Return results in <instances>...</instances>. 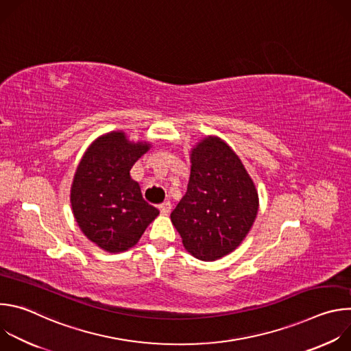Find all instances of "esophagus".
I'll return each instance as SVG.
<instances>
[{"label":"esophagus","instance_id":"34e87169","mask_svg":"<svg viewBox=\"0 0 351 351\" xmlns=\"http://www.w3.org/2000/svg\"><path fill=\"white\" fill-rule=\"evenodd\" d=\"M171 210H172V204L169 202H165L160 206V211L162 215H168L171 213Z\"/></svg>","mask_w":351,"mask_h":351}]
</instances>
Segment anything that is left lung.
<instances>
[{
    "label": "left lung",
    "mask_w": 351,
    "mask_h": 351,
    "mask_svg": "<svg viewBox=\"0 0 351 351\" xmlns=\"http://www.w3.org/2000/svg\"><path fill=\"white\" fill-rule=\"evenodd\" d=\"M187 191L171 221L187 252L215 261L236 250L258 213V191L233 149L207 136L190 152Z\"/></svg>",
    "instance_id": "obj_1"
}]
</instances>
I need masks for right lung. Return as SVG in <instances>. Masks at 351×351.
Wrapping results in <instances>:
<instances>
[{
	"label": "right lung",
	"mask_w": 351,
	"mask_h": 351,
	"mask_svg": "<svg viewBox=\"0 0 351 351\" xmlns=\"http://www.w3.org/2000/svg\"><path fill=\"white\" fill-rule=\"evenodd\" d=\"M149 147L114 130L97 137L77 165L71 187L72 213L84 236L104 252H126L160 214L130 176Z\"/></svg>",
	"instance_id": "right-lung-1"
}]
</instances>
